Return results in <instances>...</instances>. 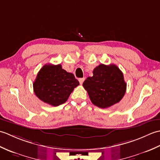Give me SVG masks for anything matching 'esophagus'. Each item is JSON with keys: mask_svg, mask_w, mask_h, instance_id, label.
Wrapping results in <instances>:
<instances>
[{"mask_svg": "<svg viewBox=\"0 0 160 160\" xmlns=\"http://www.w3.org/2000/svg\"><path fill=\"white\" fill-rule=\"evenodd\" d=\"M84 81V78H80L79 79V82L80 84H82L83 82Z\"/></svg>", "mask_w": 160, "mask_h": 160, "instance_id": "obj_1", "label": "esophagus"}]
</instances>
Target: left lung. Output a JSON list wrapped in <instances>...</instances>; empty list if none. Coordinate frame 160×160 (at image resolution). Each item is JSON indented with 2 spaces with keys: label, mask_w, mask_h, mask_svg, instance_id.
<instances>
[{
  "label": "left lung",
  "mask_w": 160,
  "mask_h": 160,
  "mask_svg": "<svg viewBox=\"0 0 160 160\" xmlns=\"http://www.w3.org/2000/svg\"><path fill=\"white\" fill-rule=\"evenodd\" d=\"M93 76L82 84L94 105L105 108L119 102L124 97L127 83L122 71L115 64H101L93 69Z\"/></svg>",
  "instance_id": "left-lung-1"
}]
</instances>
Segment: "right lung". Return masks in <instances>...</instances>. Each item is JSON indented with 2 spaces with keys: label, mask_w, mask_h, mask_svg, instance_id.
<instances>
[{
  "label": "right lung",
  "mask_w": 160,
  "mask_h": 160,
  "mask_svg": "<svg viewBox=\"0 0 160 160\" xmlns=\"http://www.w3.org/2000/svg\"><path fill=\"white\" fill-rule=\"evenodd\" d=\"M74 75L63 69L61 64H45L33 84L36 96L53 107L65 102L74 88L79 85Z\"/></svg>",
  "instance_id": "obj_1"
}]
</instances>
